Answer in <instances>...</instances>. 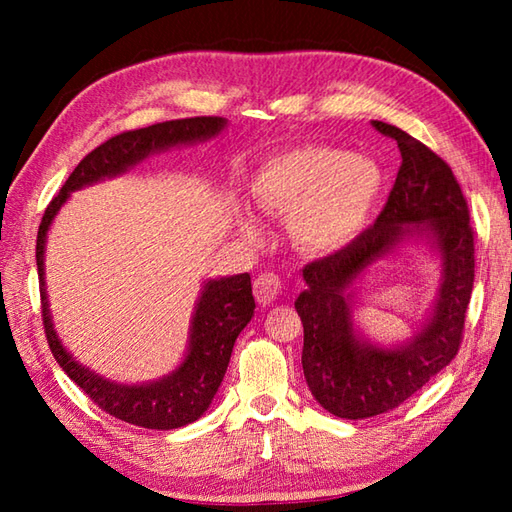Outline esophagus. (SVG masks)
Returning <instances> with one entry per match:
<instances>
[{
  "instance_id": "obj_1",
  "label": "esophagus",
  "mask_w": 512,
  "mask_h": 512,
  "mask_svg": "<svg viewBox=\"0 0 512 512\" xmlns=\"http://www.w3.org/2000/svg\"><path fill=\"white\" fill-rule=\"evenodd\" d=\"M281 288H284V281H281L275 273H264L255 279L253 284V292H255V299L262 303V306H270L277 297Z\"/></svg>"
}]
</instances>
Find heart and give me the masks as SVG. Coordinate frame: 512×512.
Returning <instances> with one entry per match:
<instances>
[{
	"mask_svg": "<svg viewBox=\"0 0 512 512\" xmlns=\"http://www.w3.org/2000/svg\"><path fill=\"white\" fill-rule=\"evenodd\" d=\"M385 189L378 160L339 147L301 145L268 158L250 182L255 204L290 217V233L310 255H330L354 242ZM242 231L257 228L242 220Z\"/></svg>",
	"mask_w": 512,
	"mask_h": 512,
	"instance_id": "obj_1",
	"label": "heart"
}]
</instances>
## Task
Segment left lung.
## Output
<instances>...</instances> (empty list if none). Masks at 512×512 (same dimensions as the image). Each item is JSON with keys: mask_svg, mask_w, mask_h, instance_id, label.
Segmentation results:
<instances>
[{"mask_svg": "<svg viewBox=\"0 0 512 512\" xmlns=\"http://www.w3.org/2000/svg\"><path fill=\"white\" fill-rule=\"evenodd\" d=\"M372 125L398 143L402 162L394 189L374 226L303 268L308 288L295 301L303 376L319 405L345 420L396 409L453 361L475 279L469 206L451 167L402 129ZM409 238L427 243L441 259L439 297L409 340L380 346L355 328V284Z\"/></svg>", "mask_w": 512, "mask_h": 512, "instance_id": "left-lung-1", "label": "left lung"}]
</instances>
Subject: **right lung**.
<instances>
[{"label": "right lung", "mask_w": 512, "mask_h": 512, "mask_svg": "<svg viewBox=\"0 0 512 512\" xmlns=\"http://www.w3.org/2000/svg\"><path fill=\"white\" fill-rule=\"evenodd\" d=\"M226 125L228 121L220 116H198L118 134L101 147L90 151L76 165L57 198H52L46 213L41 217L37 233V270L41 286L43 328H46L50 350L63 372L96 405L110 413V416L136 424V427L169 431L204 416L217 387L222 385L237 336L255 314L250 275L244 273L204 281L191 317L189 345L182 363L162 378L149 380V383L125 385L96 374L88 365H81L68 352V347L61 343L57 330H54L46 290V266H43L48 231L72 191L90 187V184L107 178L123 176V173L134 169L149 156L160 154V151L204 143V140L220 136Z\"/></svg>", "instance_id": "add662e5"}]
</instances>
